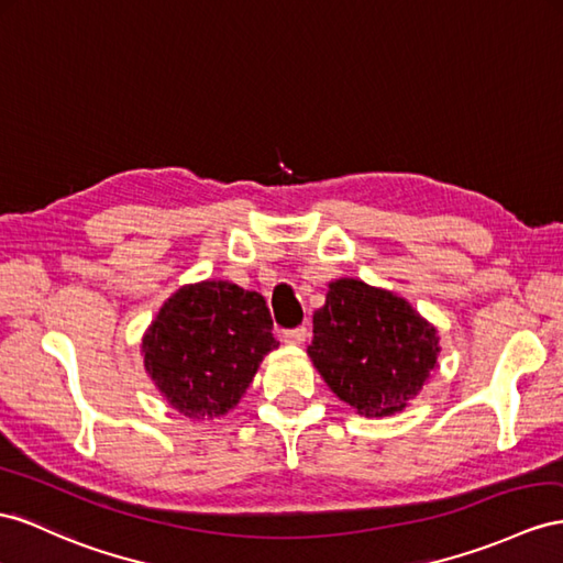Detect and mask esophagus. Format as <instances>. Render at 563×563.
Here are the masks:
<instances>
[{
    "mask_svg": "<svg viewBox=\"0 0 563 563\" xmlns=\"http://www.w3.org/2000/svg\"><path fill=\"white\" fill-rule=\"evenodd\" d=\"M307 338H309V330H307L305 325L290 328V330H285V333H283V340H285L287 344H301Z\"/></svg>",
    "mask_w": 563,
    "mask_h": 563,
    "instance_id": "1",
    "label": "esophagus"
}]
</instances>
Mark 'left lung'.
<instances>
[{
  "instance_id": "8db88e82",
  "label": "left lung",
  "mask_w": 563,
  "mask_h": 563,
  "mask_svg": "<svg viewBox=\"0 0 563 563\" xmlns=\"http://www.w3.org/2000/svg\"><path fill=\"white\" fill-rule=\"evenodd\" d=\"M309 356L342 401L364 416L405 409L438 366V330L407 299L354 278L328 285Z\"/></svg>"
}]
</instances>
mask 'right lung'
Masks as SVG:
<instances>
[{
  "label": "right lung",
  "instance_id": "add662e5",
  "mask_svg": "<svg viewBox=\"0 0 563 563\" xmlns=\"http://www.w3.org/2000/svg\"><path fill=\"white\" fill-rule=\"evenodd\" d=\"M266 299L235 283L185 285L142 338L144 368L168 405L216 419L247 393L262 358L278 347Z\"/></svg>",
  "mask_w": 563,
  "mask_h": 563
}]
</instances>
